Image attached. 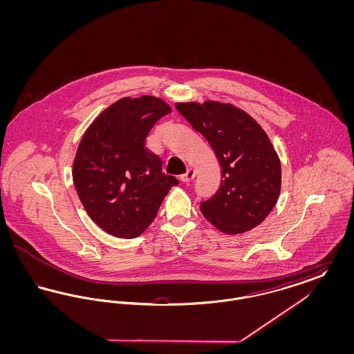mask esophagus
<instances>
[{
  "instance_id": "34e87169",
  "label": "esophagus",
  "mask_w": 354,
  "mask_h": 354,
  "mask_svg": "<svg viewBox=\"0 0 354 354\" xmlns=\"http://www.w3.org/2000/svg\"><path fill=\"white\" fill-rule=\"evenodd\" d=\"M194 178H195V171L192 169H187L185 174L180 175V180H182L183 183H188V182L192 180Z\"/></svg>"
}]
</instances>
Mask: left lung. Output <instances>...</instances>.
Here are the masks:
<instances>
[{"mask_svg":"<svg viewBox=\"0 0 354 354\" xmlns=\"http://www.w3.org/2000/svg\"><path fill=\"white\" fill-rule=\"evenodd\" d=\"M175 107L208 140L221 167L218 192L201 203L203 216L228 235L259 225L281 188V165L268 135L230 103L185 102Z\"/></svg>","mask_w":354,"mask_h":354,"instance_id":"8db88e82","label":"left lung"}]
</instances>
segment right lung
Masks as SVG:
<instances>
[{
	"instance_id": "right-lung-1",
	"label": "right lung",
	"mask_w": 354,
	"mask_h": 354,
	"mask_svg": "<svg viewBox=\"0 0 354 354\" xmlns=\"http://www.w3.org/2000/svg\"><path fill=\"white\" fill-rule=\"evenodd\" d=\"M169 113L159 98L126 97L102 111L80 142L73 182L87 215L110 235L143 234L169 188L179 185L145 147L152 126Z\"/></svg>"
}]
</instances>
